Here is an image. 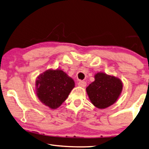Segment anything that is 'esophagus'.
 Wrapping results in <instances>:
<instances>
[{"label":"esophagus","instance_id":"obj_1","mask_svg":"<svg viewBox=\"0 0 149 149\" xmlns=\"http://www.w3.org/2000/svg\"><path fill=\"white\" fill-rule=\"evenodd\" d=\"M78 86L84 88L85 86H86V83L85 81H79L78 83Z\"/></svg>","mask_w":149,"mask_h":149}]
</instances>
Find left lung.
<instances>
[{"instance_id": "1", "label": "left lung", "mask_w": 149, "mask_h": 149, "mask_svg": "<svg viewBox=\"0 0 149 149\" xmlns=\"http://www.w3.org/2000/svg\"><path fill=\"white\" fill-rule=\"evenodd\" d=\"M122 88L123 83L119 78L99 72L86 90L91 102L97 108L104 109L116 102Z\"/></svg>"}]
</instances>
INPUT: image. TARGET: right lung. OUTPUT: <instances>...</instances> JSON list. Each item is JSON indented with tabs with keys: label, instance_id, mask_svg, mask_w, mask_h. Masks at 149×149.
I'll return each mask as SVG.
<instances>
[{
	"label": "right lung",
	"instance_id": "1",
	"mask_svg": "<svg viewBox=\"0 0 149 149\" xmlns=\"http://www.w3.org/2000/svg\"><path fill=\"white\" fill-rule=\"evenodd\" d=\"M74 87V81L60 69L47 70L40 74L36 81L38 98L52 109L61 106Z\"/></svg>",
	"mask_w": 149,
	"mask_h": 149
}]
</instances>
